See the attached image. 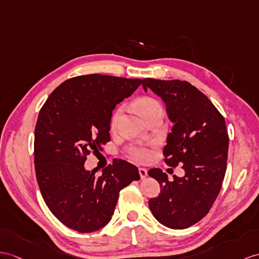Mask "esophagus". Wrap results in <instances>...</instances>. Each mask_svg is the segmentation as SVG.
<instances>
[{"mask_svg": "<svg viewBox=\"0 0 259 259\" xmlns=\"http://www.w3.org/2000/svg\"><path fill=\"white\" fill-rule=\"evenodd\" d=\"M138 172H140V176H141L142 179H145V178L147 177V170L145 169V168H140V169H138Z\"/></svg>", "mask_w": 259, "mask_h": 259, "instance_id": "obj_1", "label": "esophagus"}]
</instances>
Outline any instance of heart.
<instances>
[{"mask_svg":"<svg viewBox=\"0 0 259 259\" xmlns=\"http://www.w3.org/2000/svg\"><path fill=\"white\" fill-rule=\"evenodd\" d=\"M137 108L140 109V111L142 112V114L145 116V118L148 117L149 115L154 114V113L157 112H162L161 105L157 102L156 100L151 99V98H142L136 102ZM119 113H121V110H118L115 115L113 116L112 119V124L114 125L117 121ZM128 154L132 157V158L135 160H140V161H145L147 160L150 157V151L148 150V148L144 147V146H133L128 149Z\"/></svg>","mask_w":259,"mask_h":259,"instance_id":"heart-1","label":"heart"}]
</instances>
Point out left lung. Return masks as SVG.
<instances>
[{"mask_svg": "<svg viewBox=\"0 0 259 259\" xmlns=\"http://www.w3.org/2000/svg\"><path fill=\"white\" fill-rule=\"evenodd\" d=\"M166 104L172 130L163 148L170 167L184 165V177L169 181L161 169L148 171L160 193L148 201L159 223L169 229L190 228L210 211L222 187L228 162L229 135L224 117L204 94L187 81L144 79Z\"/></svg>", "mask_w": 259, "mask_h": 259, "instance_id": "left-lung-1", "label": "left lung"}]
</instances>
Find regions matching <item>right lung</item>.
Masks as SVG:
<instances>
[{"mask_svg":"<svg viewBox=\"0 0 259 259\" xmlns=\"http://www.w3.org/2000/svg\"><path fill=\"white\" fill-rule=\"evenodd\" d=\"M142 79L99 73L71 78L56 88L35 127V170L44 200L69 229L91 233L108 224L119 191L140 180L136 166L114 160L97 176L84 161L110 142L112 112Z\"/></svg>","mask_w":259,"mask_h":259,"instance_id":"1","label":"right lung"}]
</instances>
